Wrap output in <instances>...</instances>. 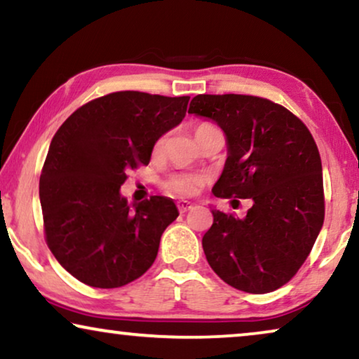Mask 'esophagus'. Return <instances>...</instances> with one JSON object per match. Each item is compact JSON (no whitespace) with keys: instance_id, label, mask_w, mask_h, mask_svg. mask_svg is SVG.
<instances>
[{"instance_id":"obj_1","label":"esophagus","mask_w":359,"mask_h":359,"mask_svg":"<svg viewBox=\"0 0 359 359\" xmlns=\"http://www.w3.org/2000/svg\"><path fill=\"white\" fill-rule=\"evenodd\" d=\"M191 208H193V204L188 203V201H178V209H180L181 214L188 212V210H189Z\"/></svg>"}]
</instances>
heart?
I'll use <instances>...</instances> for the list:
<instances>
[{
	"instance_id": "1",
	"label": "heart",
	"mask_w": 359,
	"mask_h": 359,
	"mask_svg": "<svg viewBox=\"0 0 359 359\" xmlns=\"http://www.w3.org/2000/svg\"><path fill=\"white\" fill-rule=\"evenodd\" d=\"M203 127H208V124H201L196 132L203 129ZM165 147V139L156 140V144L154 147V154H160ZM203 184V180L196 175H189V173H180V175H173L171 178L166 181V189L170 193H173L176 196H193L198 193V189Z\"/></svg>"
}]
</instances>
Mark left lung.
Returning <instances> with one entry per match:
<instances>
[{
    "label": "left lung",
    "instance_id": "8db88e82",
    "mask_svg": "<svg viewBox=\"0 0 359 359\" xmlns=\"http://www.w3.org/2000/svg\"><path fill=\"white\" fill-rule=\"evenodd\" d=\"M189 114L217 124L227 160L215 198L250 199L243 219L212 209L205 258L238 291L264 294L299 271L325 215L322 161L304 122L286 107L245 95H198Z\"/></svg>",
    "mask_w": 359,
    "mask_h": 359
}]
</instances>
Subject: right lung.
<instances>
[{
	"mask_svg": "<svg viewBox=\"0 0 359 359\" xmlns=\"http://www.w3.org/2000/svg\"><path fill=\"white\" fill-rule=\"evenodd\" d=\"M189 96L117 91L63 122L48 147L41 198L47 245L78 281L112 289L140 278L178 208L163 196L129 204L127 171L149 165L156 140L184 119Z\"/></svg>",
	"mask_w": 359,
	"mask_h": 359,
	"instance_id": "1",
	"label": "right lung"
}]
</instances>
